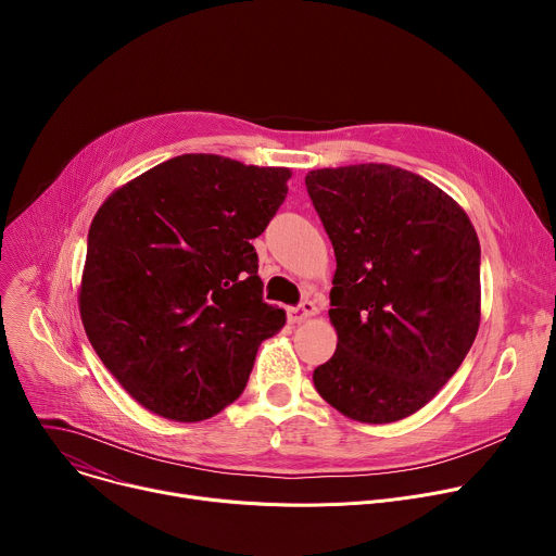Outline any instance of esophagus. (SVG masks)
<instances>
[{
    "instance_id": "34e87169",
    "label": "esophagus",
    "mask_w": 556,
    "mask_h": 556,
    "mask_svg": "<svg viewBox=\"0 0 556 556\" xmlns=\"http://www.w3.org/2000/svg\"><path fill=\"white\" fill-rule=\"evenodd\" d=\"M316 314V305L312 301H301L299 305L294 307H288V321L290 324H301L305 319H309V316Z\"/></svg>"
}]
</instances>
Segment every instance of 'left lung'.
Here are the masks:
<instances>
[{"mask_svg":"<svg viewBox=\"0 0 556 556\" xmlns=\"http://www.w3.org/2000/svg\"><path fill=\"white\" fill-rule=\"evenodd\" d=\"M334 247V356L312 374L343 416L384 425L422 409L480 328V240L433 182L391 165L305 176Z\"/></svg>","mask_w":556,"mask_h":556,"instance_id":"obj_1","label":"left lung"}]
</instances>
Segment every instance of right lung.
<instances>
[{
	"instance_id": "add662e5",
	"label": "right lung",
	"mask_w": 556,
	"mask_h": 556,
	"mask_svg": "<svg viewBox=\"0 0 556 556\" xmlns=\"http://www.w3.org/2000/svg\"><path fill=\"white\" fill-rule=\"evenodd\" d=\"M290 169L185 153L116 189L88 232L86 334L144 409L178 422L240 395L257 348L286 326L262 296L260 237Z\"/></svg>"
}]
</instances>
